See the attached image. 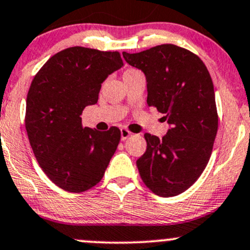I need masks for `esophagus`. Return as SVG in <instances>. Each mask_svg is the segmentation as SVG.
<instances>
[{
    "label": "esophagus",
    "mask_w": 250,
    "mask_h": 250,
    "mask_svg": "<svg viewBox=\"0 0 250 250\" xmlns=\"http://www.w3.org/2000/svg\"><path fill=\"white\" fill-rule=\"evenodd\" d=\"M132 135V133L129 132V130L127 129H121V139H122L123 141H125V139H128V138Z\"/></svg>",
    "instance_id": "34e87169"
}]
</instances>
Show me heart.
<instances>
[{"mask_svg":"<svg viewBox=\"0 0 250 250\" xmlns=\"http://www.w3.org/2000/svg\"><path fill=\"white\" fill-rule=\"evenodd\" d=\"M130 71H135V70H128L127 72H130Z\"/></svg>","mask_w":250,"mask_h":250,"instance_id":"obj_1","label":"heart"}]
</instances>
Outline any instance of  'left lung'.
<instances>
[{"label":"left lung","instance_id":"left-lung-1","mask_svg":"<svg viewBox=\"0 0 250 250\" xmlns=\"http://www.w3.org/2000/svg\"><path fill=\"white\" fill-rule=\"evenodd\" d=\"M122 54L144 72L147 105L169 125L162 139L145 133L147 147L137 167L153 193L173 197L200 178L210 158L218 132L213 81L197 55L175 44Z\"/></svg>","mask_w":250,"mask_h":250}]
</instances>
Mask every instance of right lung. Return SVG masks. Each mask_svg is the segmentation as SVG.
<instances>
[{
	"label": "right lung",
	"mask_w": 250,
	"mask_h": 250,
	"mask_svg": "<svg viewBox=\"0 0 250 250\" xmlns=\"http://www.w3.org/2000/svg\"><path fill=\"white\" fill-rule=\"evenodd\" d=\"M123 66L118 52L70 47L47 60L32 80L25 127L37 162L70 192H83L104 176L121 130L82 127V111L97 104L102 83Z\"/></svg>",
	"instance_id": "obj_1"
}]
</instances>
